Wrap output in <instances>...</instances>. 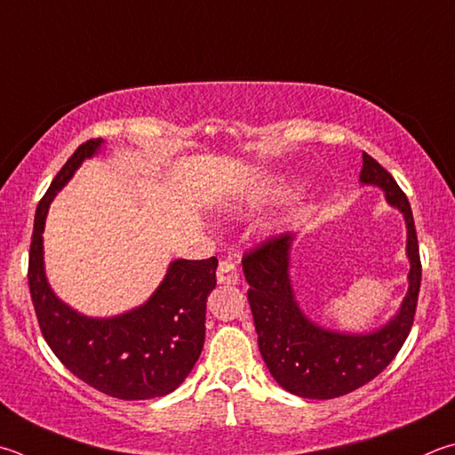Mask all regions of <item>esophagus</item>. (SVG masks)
Masks as SVG:
<instances>
[{"label":"esophagus","instance_id":"obj_1","mask_svg":"<svg viewBox=\"0 0 455 455\" xmlns=\"http://www.w3.org/2000/svg\"><path fill=\"white\" fill-rule=\"evenodd\" d=\"M217 280L220 284H236L238 283V268L236 264L227 259V260H220L219 262V268H217Z\"/></svg>","mask_w":455,"mask_h":455}]
</instances>
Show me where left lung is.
<instances>
[{
	"instance_id": "left-lung-1",
	"label": "left lung",
	"mask_w": 455,
	"mask_h": 455,
	"mask_svg": "<svg viewBox=\"0 0 455 455\" xmlns=\"http://www.w3.org/2000/svg\"><path fill=\"white\" fill-rule=\"evenodd\" d=\"M362 159L360 183L382 188L387 204L403 214L408 228V292L384 326L366 334H346L320 326L304 314L291 278L292 233L270 238L243 259L264 364L278 386L300 398L330 400L368 384L400 352L414 324L422 264L411 206L382 164L366 153Z\"/></svg>"
}]
</instances>
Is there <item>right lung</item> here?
I'll return each instance as SVG.
<instances>
[{
  "instance_id": "obj_1",
  "label": "right lung",
  "mask_w": 455,
  "mask_h": 455,
  "mask_svg": "<svg viewBox=\"0 0 455 455\" xmlns=\"http://www.w3.org/2000/svg\"><path fill=\"white\" fill-rule=\"evenodd\" d=\"M103 143L91 139L77 147L37 204L28 270L33 308L49 348L85 384L119 400L161 398L185 382L201 356L219 260H172L147 302L111 318L85 316L53 292L44 262L49 204Z\"/></svg>"
}]
</instances>
